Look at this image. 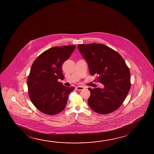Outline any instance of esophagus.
Instances as JSON below:
<instances>
[{
	"label": "esophagus",
	"instance_id": "34e87169",
	"mask_svg": "<svg viewBox=\"0 0 154 154\" xmlns=\"http://www.w3.org/2000/svg\"><path fill=\"white\" fill-rule=\"evenodd\" d=\"M84 88L83 86H76V89L77 90H83Z\"/></svg>",
	"mask_w": 154,
	"mask_h": 154
}]
</instances>
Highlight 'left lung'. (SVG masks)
I'll use <instances>...</instances> for the list:
<instances>
[{
	"label": "left lung",
	"instance_id": "1",
	"mask_svg": "<svg viewBox=\"0 0 154 154\" xmlns=\"http://www.w3.org/2000/svg\"><path fill=\"white\" fill-rule=\"evenodd\" d=\"M77 47L90 74L97 76L96 80L104 86L88 88V105L96 113H111L121 106L131 88L128 67L119 53L103 44L78 45Z\"/></svg>",
	"mask_w": 154,
	"mask_h": 154
}]
</instances>
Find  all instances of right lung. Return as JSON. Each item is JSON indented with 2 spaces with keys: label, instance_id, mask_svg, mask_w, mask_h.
<instances>
[{
  "label": "right lung",
  "instance_id": "right-lung-1",
  "mask_svg": "<svg viewBox=\"0 0 154 154\" xmlns=\"http://www.w3.org/2000/svg\"><path fill=\"white\" fill-rule=\"evenodd\" d=\"M75 48V45L54 47L33 62L27 79L28 94L33 105L43 113L57 114L66 107L74 87L63 85L58 79L64 78L62 66Z\"/></svg>",
  "mask_w": 154,
  "mask_h": 154
}]
</instances>
